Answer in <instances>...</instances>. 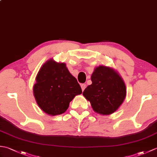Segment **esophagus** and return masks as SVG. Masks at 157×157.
<instances>
[{
  "mask_svg": "<svg viewBox=\"0 0 157 157\" xmlns=\"http://www.w3.org/2000/svg\"><path fill=\"white\" fill-rule=\"evenodd\" d=\"M86 85L85 84H81V88H82V91H84V90L85 88H86Z\"/></svg>",
  "mask_w": 157,
  "mask_h": 157,
  "instance_id": "1",
  "label": "esophagus"
}]
</instances>
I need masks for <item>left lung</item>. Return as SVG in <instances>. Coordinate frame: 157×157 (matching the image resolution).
I'll return each mask as SVG.
<instances>
[{
	"label": "left lung",
	"instance_id": "left-lung-1",
	"mask_svg": "<svg viewBox=\"0 0 157 157\" xmlns=\"http://www.w3.org/2000/svg\"><path fill=\"white\" fill-rule=\"evenodd\" d=\"M92 82L83 92L90 102L93 110L101 115L115 112L126 96V87L122 78L114 69L100 65L91 76Z\"/></svg>",
	"mask_w": 157,
	"mask_h": 157
}]
</instances>
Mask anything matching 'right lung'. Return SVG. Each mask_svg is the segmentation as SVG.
Listing matches in <instances>:
<instances>
[{
	"mask_svg": "<svg viewBox=\"0 0 157 157\" xmlns=\"http://www.w3.org/2000/svg\"><path fill=\"white\" fill-rule=\"evenodd\" d=\"M33 91L39 107L46 114L52 116L65 113L69 102L82 92L80 86L65 63L52 59L41 67Z\"/></svg>",
	"mask_w": 157,
	"mask_h": 157,
	"instance_id": "right-lung-1",
	"label": "right lung"
}]
</instances>
